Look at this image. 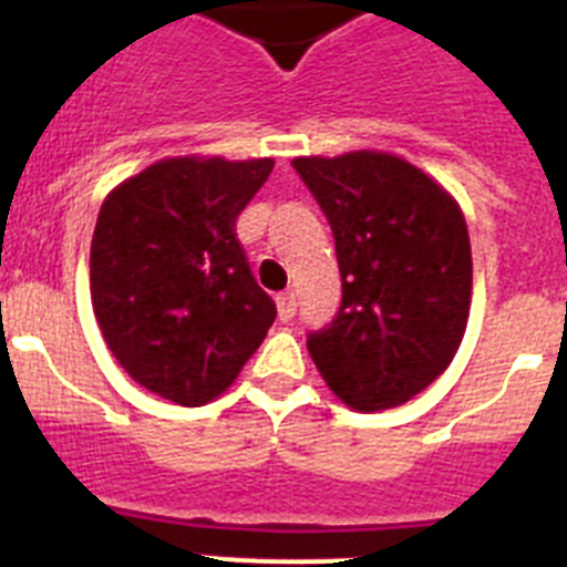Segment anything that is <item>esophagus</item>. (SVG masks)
Instances as JSON below:
<instances>
[{"mask_svg":"<svg viewBox=\"0 0 567 567\" xmlns=\"http://www.w3.org/2000/svg\"><path fill=\"white\" fill-rule=\"evenodd\" d=\"M295 312H298V300H295L292 292L280 295L278 298V318L284 320V323H289V320L295 318Z\"/></svg>","mask_w":567,"mask_h":567,"instance_id":"1","label":"esophagus"}]
</instances>
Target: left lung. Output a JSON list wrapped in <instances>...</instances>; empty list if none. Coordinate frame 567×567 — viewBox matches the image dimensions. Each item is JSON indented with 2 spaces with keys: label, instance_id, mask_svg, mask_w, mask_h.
<instances>
[{
  "label": "left lung",
  "instance_id": "1",
  "mask_svg": "<svg viewBox=\"0 0 567 567\" xmlns=\"http://www.w3.org/2000/svg\"><path fill=\"white\" fill-rule=\"evenodd\" d=\"M292 167L334 235L343 300L309 334L320 378L354 412L403 405L457 354L471 309V244L452 193L378 150L300 155Z\"/></svg>",
  "mask_w": 567,
  "mask_h": 567
}]
</instances>
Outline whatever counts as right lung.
<instances>
[{"mask_svg": "<svg viewBox=\"0 0 567 567\" xmlns=\"http://www.w3.org/2000/svg\"><path fill=\"white\" fill-rule=\"evenodd\" d=\"M272 158L175 155L130 175L99 209L90 298L104 343L147 392L178 405L224 394L275 320L235 238Z\"/></svg>", "mask_w": 567, "mask_h": 567, "instance_id": "1", "label": "right lung"}]
</instances>
